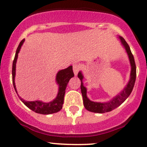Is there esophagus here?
<instances>
[{"mask_svg": "<svg viewBox=\"0 0 147 147\" xmlns=\"http://www.w3.org/2000/svg\"><path fill=\"white\" fill-rule=\"evenodd\" d=\"M81 69V65L79 64H75L73 65V72L75 75H77Z\"/></svg>", "mask_w": 147, "mask_h": 147, "instance_id": "obj_1", "label": "esophagus"}]
</instances>
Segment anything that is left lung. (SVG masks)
I'll return each instance as SVG.
<instances>
[{
  "mask_svg": "<svg viewBox=\"0 0 147 147\" xmlns=\"http://www.w3.org/2000/svg\"><path fill=\"white\" fill-rule=\"evenodd\" d=\"M120 39L121 43L124 48H125L126 53H127L128 57H129L130 64H131V74H130V79L126 84V86L123 89L121 92H119V95H116L115 97L111 99L110 101L106 102H92L87 97V89L84 86L83 79L84 76L82 72L79 71L78 73V77L81 80V91H82V97H83L84 105L85 109L88 111L93 113H104L110 112V111L114 110L115 109L117 108L118 106H120L126 99L129 97L130 94L132 92L133 87H134L135 82H136V63H135L134 57L132 55L130 49L129 45L126 43L124 38L122 36H118Z\"/></svg>",
  "mask_w": 147,
  "mask_h": 147,
  "instance_id": "8db88e82",
  "label": "left lung"
}]
</instances>
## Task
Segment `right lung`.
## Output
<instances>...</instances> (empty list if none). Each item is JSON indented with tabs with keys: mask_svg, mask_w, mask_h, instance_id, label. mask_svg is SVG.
Masks as SVG:
<instances>
[{
	"mask_svg": "<svg viewBox=\"0 0 147 147\" xmlns=\"http://www.w3.org/2000/svg\"><path fill=\"white\" fill-rule=\"evenodd\" d=\"M25 39H23L20 42L18 45L17 50H16V55H15L14 59L13 61L12 64V82L13 86L17 93V90L15 85V75H16V63L18 58V54L19 53L20 50L22 45L24 43ZM74 73L72 71V66L70 65L68 68L61 70L57 72L56 76V82L59 85V91L56 98L52 101V102L45 103L42 101H33V102H28L22 99L19 95H18L19 99L22 101V102L25 104L27 107L29 108L32 111H34L36 113L43 114V115H49L57 113L61 111L63 107L64 95H65V88L68 85L69 80L74 77Z\"/></svg>",
	"mask_w": 147,
	"mask_h": 147,
	"instance_id": "add662e5",
	"label": "right lung"
}]
</instances>
